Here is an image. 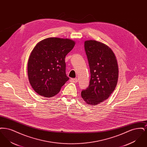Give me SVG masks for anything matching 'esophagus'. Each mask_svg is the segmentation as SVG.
Listing matches in <instances>:
<instances>
[{"label":"esophagus","instance_id":"34e87169","mask_svg":"<svg viewBox=\"0 0 147 147\" xmlns=\"http://www.w3.org/2000/svg\"><path fill=\"white\" fill-rule=\"evenodd\" d=\"M70 82L71 83H77L78 82V79L77 78H71V79H70Z\"/></svg>","mask_w":147,"mask_h":147}]
</instances>
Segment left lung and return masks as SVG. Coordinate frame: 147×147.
Here are the masks:
<instances>
[{
    "mask_svg": "<svg viewBox=\"0 0 147 147\" xmlns=\"http://www.w3.org/2000/svg\"><path fill=\"white\" fill-rule=\"evenodd\" d=\"M85 51L90 69L89 87L81 92L88 105H96L107 100L115 90L119 78L117 59L112 49L103 43L87 40Z\"/></svg>",
    "mask_w": 147,
    "mask_h": 147,
    "instance_id": "obj_1",
    "label": "left lung"
}]
</instances>
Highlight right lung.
<instances>
[{
    "label": "right lung",
    "instance_id": "add662e5",
    "mask_svg": "<svg viewBox=\"0 0 147 147\" xmlns=\"http://www.w3.org/2000/svg\"><path fill=\"white\" fill-rule=\"evenodd\" d=\"M75 44L70 39L58 37L47 38L36 44L28 58V74L37 94L52 98L69 80L64 59Z\"/></svg>",
    "mask_w": 147,
    "mask_h": 147
}]
</instances>
